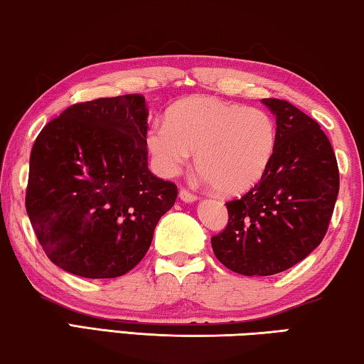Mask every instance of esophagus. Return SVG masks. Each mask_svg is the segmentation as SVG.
Masks as SVG:
<instances>
[{
	"label": "esophagus",
	"mask_w": 364,
	"mask_h": 364,
	"mask_svg": "<svg viewBox=\"0 0 364 364\" xmlns=\"http://www.w3.org/2000/svg\"><path fill=\"white\" fill-rule=\"evenodd\" d=\"M178 198L186 201V203H193V201H196V195L190 193L186 188H181V192H178Z\"/></svg>",
	"instance_id": "1"
}]
</instances>
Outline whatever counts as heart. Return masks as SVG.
<instances>
[{
	"instance_id": "1",
	"label": "heart",
	"mask_w": 364,
	"mask_h": 364,
	"mask_svg": "<svg viewBox=\"0 0 364 364\" xmlns=\"http://www.w3.org/2000/svg\"><path fill=\"white\" fill-rule=\"evenodd\" d=\"M274 119L259 108L214 97H192L177 103L169 117L154 122L146 146L166 176H174L195 154V164L214 188L242 193L253 187L276 150Z\"/></svg>"
}]
</instances>
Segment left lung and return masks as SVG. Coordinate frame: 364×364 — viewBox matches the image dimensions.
Returning <instances> with one entry per match:
<instances>
[{
    "instance_id": "1",
    "label": "left lung",
    "mask_w": 364,
    "mask_h": 364,
    "mask_svg": "<svg viewBox=\"0 0 364 364\" xmlns=\"http://www.w3.org/2000/svg\"><path fill=\"white\" fill-rule=\"evenodd\" d=\"M276 117V150L261 181L225 203L229 224L213 252L242 276H272L323 240L338 195V168L319 124L289 101L261 100Z\"/></svg>"
}]
</instances>
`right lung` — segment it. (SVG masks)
Masks as SVG:
<instances>
[{
    "mask_svg": "<svg viewBox=\"0 0 364 364\" xmlns=\"http://www.w3.org/2000/svg\"><path fill=\"white\" fill-rule=\"evenodd\" d=\"M141 95L69 106L33 143L26 208L53 263L112 279L140 263L177 187L148 169Z\"/></svg>",
    "mask_w": 364,
    "mask_h": 364,
    "instance_id": "1",
    "label": "right lung"
}]
</instances>
